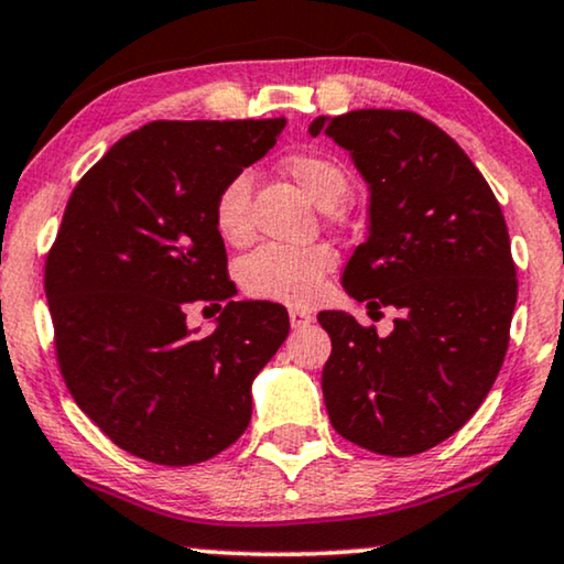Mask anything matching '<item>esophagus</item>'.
<instances>
[{
  "instance_id": "1",
  "label": "esophagus",
  "mask_w": 564,
  "mask_h": 564,
  "mask_svg": "<svg viewBox=\"0 0 564 564\" xmlns=\"http://www.w3.org/2000/svg\"><path fill=\"white\" fill-rule=\"evenodd\" d=\"M313 323V315L311 313H305V311H300V307H290V326L295 328V330H300V328H307Z\"/></svg>"
}]
</instances>
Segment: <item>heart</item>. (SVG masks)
Instances as JSON below:
<instances>
[{"mask_svg": "<svg viewBox=\"0 0 564 564\" xmlns=\"http://www.w3.org/2000/svg\"><path fill=\"white\" fill-rule=\"evenodd\" d=\"M284 174L318 207L341 205L351 182L336 159L323 153H290L282 161ZM251 180L234 174L223 184L213 203V223L223 241L243 246L253 234L251 226ZM336 253L328 246H280L269 243L249 253L238 267L241 288L253 297L288 305H307L321 297L323 282L334 272Z\"/></svg>", "mask_w": 564, "mask_h": 564, "instance_id": "1", "label": "heart"}]
</instances>
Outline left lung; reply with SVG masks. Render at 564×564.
<instances>
[{
	"instance_id": "8db88e82",
	"label": "left lung",
	"mask_w": 564,
	"mask_h": 564,
	"mask_svg": "<svg viewBox=\"0 0 564 564\" xmlns=\"http://www.w3.org/2000/svg\"><path fill=\"white\" fill-rule=\"evenodd\" d=\"M369 184V230L344 290L369 315L395 307L390 336L323 311L330 357L321 388L349 442L388 457L442 444L469 421L503 365L516 267L500 205L465 151L405 110L315 118Z\"/></svg>"
}]
</instances>
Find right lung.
<instances>
[{"label": "right lung", "mask_w": 564, "mask_h": 564, "mask_svg": "<svg viewBox=\"0 0 564 564\" xmlns=\"http://www.w3.org/2000/svg\"><path fill=\"white\" fill-rule=\"evenodd\" d=\"M284 126L149 122L68 197L45 261L58 367L76 405L133 457L197 465L249 426L251 382L288 338L290 318L264 300L236 303L213 203ZM195 302L224 305L213 335L186 326Z\"/></svg>", "instance_id": "add662e5"}]
</instances>
